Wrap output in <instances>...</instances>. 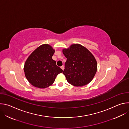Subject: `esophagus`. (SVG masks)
<instances>
[{
    "instance_id": "obj_1",
    "label": "esophagus",
    "mask_w": 129,
    "mask_h": 129,
    "mask_svg": "<svg viewBox=\"0 0 129 129\" xmlns=\"http://www.w3.org/2000/svg\"><path fill=\"white\" fill-rule=\"evenodd\" d=\"M61 68L63 70H64V66H61Z\"/></svg>"
}]
</instances>
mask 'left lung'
<instances>
[{
    "mask_svg": "<svg viewBox=\"0 0 129 129\" xmlns=\"http://www.w3.org/2000/svg\"><path fill=\"white\" fill-rule=\"evenodd\" d=\"M67 60L63 72L67 82L75 86H83L93 79L97 71V62L86 47L79 44L63 49Z\"/></svg>",
    "mask_w": 129,
    "mask_h": 129,
    "instance_id": "1",
    "label": "left lung"
}]
</instances>
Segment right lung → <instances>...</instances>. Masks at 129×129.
Returning <instances> with one entry per match:
<instances>
[{
	"instance_id": "1",
	"label": "right lung",
	"mask_w": 129,
	"mask_h": 129,
	"mask_svg": "<svg viewBox=\"0 0 129 129\" xmlns=\"http://www.w3.org/2000/svg\"><path fill=\"white\" fill-rule=\"evenodd\" d=\"M54 53L52 47L47 44L41 45L28 57L24 66L25 77L33 86L45 88L51 85L58 74L63 70L52 59Z\"/></svg>"
}]
</instances>
